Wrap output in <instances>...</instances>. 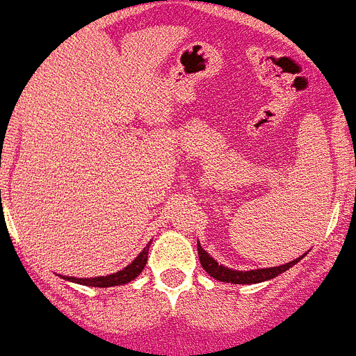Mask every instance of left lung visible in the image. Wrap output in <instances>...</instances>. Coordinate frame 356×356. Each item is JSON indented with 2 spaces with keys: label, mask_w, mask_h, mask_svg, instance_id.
<instances>
[{
  "label": "left lung",
  "mask_w": 356,
  "mask_h": 356,
  "mask_svg": "<svg viewBox=\"0 0 356 356\" xmlns=\"http://www.w3.org/2000/svg\"><path fill=\"white\" fill-rule=\"evenodd\" d=\"M197 252H199V261L201 266L206 270V273L213 277V279L220 280V282H232V284H257V282H264V280L275 279L277 275L284 273L286 270H289L291 266L297 264L302 257H298L295 261L286 262V264L275 266V268H261V270H250V271H237L229 270L226 266L219 264L215 261L213 257H210L208 253L202 250L201 243L197 241Z\"/></svg>",
  "instance_id": "obj_1"
}]
</instances>
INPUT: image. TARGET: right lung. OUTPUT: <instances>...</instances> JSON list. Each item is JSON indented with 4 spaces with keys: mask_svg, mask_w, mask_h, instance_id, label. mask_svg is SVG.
Listing matches in <instances>:
<instances>
[{
    "mask_svg": "<svg viewBox=\"0 0 356 356\" xmlns=\"http://www.w3.org/2000/svg\"><path fill=\"white\" fill-rule=\"evenodd\" d=\"M148 248H150V243L146 244L145 250H143L127 268H122L118 273L106 275V277H94V279H76V277H63V279L70 280V282H77V284L83 286H92V288H110V286L127 284V282L136 279L137 275L141 273L143 268L146 266V261H148Z\"/></svg>",
    "mask_w": 356,
    "mask_h": 356,
    "instance_id": "add662e5",
    "label": "right lung"
}]
</instances>
